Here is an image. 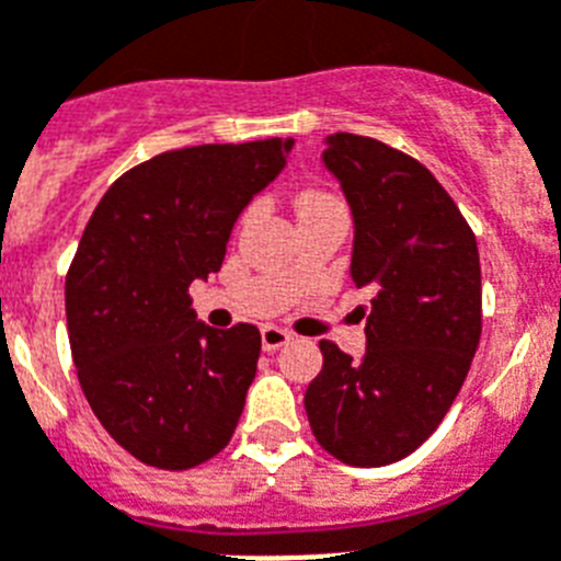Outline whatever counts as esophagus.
I'll return each instance as SVG.
<instances>
[{
	"label": "esophagus",
	"instance_id": "esophagus-1",
	"mask_svg": "<svg viewBox=\"0 0 561 561\" xmlns=\"http://www.w3.org/2000/svg\"><path fill=\"white\" fill-rule=\"evenodd\" d=\"M289 332L280 330V327H263L261 330V344L266 353H275V350H280V346L289 344Z\"/></svg>",
	"mask_w": 561,
	"mask_h": 561
}]
</instances>
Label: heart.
<instances>
[{
    "instance_id": "heart-1",
    "label": "heart",
    "mask_w": 561,
    "mask_h": 561,
    "mask_svg": "<svg viewBox=\"0 0 561 561\" xmlns=\"http://www.w3.org/2000/svg\"><path fill=\"white\" fill-rule=\"evenodd\" d=\"M323 203H337V201H335V197H330V194H323V192L300 194V197H298V211H300V208H309V206H323Z\"/></svg>"
}]
</instances>
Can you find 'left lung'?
I'll return each mask as SVG.
<instances>
[{
    "instance_id": "8db88e82",
    "label": "left lung",
    "mask_w": 561,
    "mask_h": 561,
    "mask_svg": "<svg viewBox=\"0 0 561 561\" xmlns=\"http://www.w3.org/2000/svg\"><path fill=\"white\" fill-rule=\"evenodd\" d=\"M327 169L355 220L353 280L373 289L367 353L353 360L321 341L323 367L304 407L323 450L381 467L433 436L473 364L481 337L476 234L415 157L373 137L332 134Z\"/></svg>"
}]
</instances>
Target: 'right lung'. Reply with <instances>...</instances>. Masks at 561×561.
<instances>
[{
    "mask_svg": "<svg viewBox=\"0 0 561 561\" xmlns=\"http://www.w3.org/2000/svg\"><path fill=\"white\" fill-rule=\"evenodd\" d=\"M291 140L174 148L96 203L65 277L88 404L137 461L188 470L224 450L257 373L261 332L197 321L188 286L220 270L231 226L286 165Z\"/></svg>",
    "mask_w": 561,
    "mask_h": 561,
    "instance_id": "right-lung-1",
    "label": "right lung"
}]
</instances>
